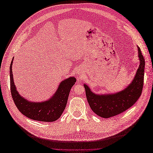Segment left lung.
<instances>
[{
    "label": "left lung",
    "mask_w": 153,
    "mask_h": 153,
    "mask_svg": "<svg viewBox=\"0 0 153 153\" xmlns=\"http://www.w3.org/2000/svg\"><path fill=\"white\" fill-rule=\"evenodd\" d=\"M137 48L140 64L133 82L124 90L110 95H96L84 84L87 101L97 115L104 118L118 115L131 107L140 97L143 87L145 62L140 48Z\"/></svg>",
    "instance_id": "8db88e82"
}]
</instances>
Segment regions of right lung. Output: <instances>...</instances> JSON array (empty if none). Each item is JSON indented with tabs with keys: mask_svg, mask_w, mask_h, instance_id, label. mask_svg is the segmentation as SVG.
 I'll return each mask as SVG.
<instances>
[{
	"mask_svg": "<svg viewBox=\"0 0 153 153\" xmlns=\"http://www.w3.org/2000/svg\"><path fill=\"white\" fill-rule=\"evenodd\" d=\"M10 67V91L15 105L22 114L31 120L41 122H54L60 118L66 108L71 87L76 82L74 77L62 81L53 97L43 102H33L22 98L16 89L13 80L12 66Z\"/></svg>",
	"mask_w": 153,
	"mask_h": 153,
	"instance_id": "add662e5",
	"label": "right lung"
}]
</instances>
